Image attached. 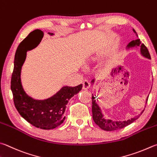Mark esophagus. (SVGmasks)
Here are the masks:
<instances>
[{
    "instance_id": "obj_1",
    "label": "esophagus",
    "mask_w": 157,
    "mask_h": 157,
    "mask_svg": "<svg viewBox=\"0 0 157 157\" xmlns=\"http://www.w3.org/2000/svg\"><path fill=\"white\" fill-rule=\"evenodd\" d=\"M82 84H83V89L84 90H88V88H90V83L87 79H85V80L83 82V83H82Z\"/></svg>"
}]
</instances>
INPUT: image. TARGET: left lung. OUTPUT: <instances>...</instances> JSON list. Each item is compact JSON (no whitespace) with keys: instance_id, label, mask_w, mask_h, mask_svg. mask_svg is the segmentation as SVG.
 Returning a JSON list of instances; mask_svg holds the SVG:
<instances>
[{"instance_id":"obj_1","label":"left lung","mask_w":157,"mask_h":157,"mask_svg":"<svg viewBox=\"0 0 157 157\" xmlns=\"http://www.w3.org/2000/svg\"><path fill=\"white\" fill-rule=\"evenodd\" d=\"M134 33L136 34V36L138 37L137 33L135 31V30L133 29ZM132 48H139L140 49V53L142 56H144V58L147 59H151V57L150 55L149 51H148L147 47L145 46L144 44H142L140 39H136L135 40L131 41L129 44L127 45L126 49H132ZM95 79H93L91 81V84H94L95 83ZM148 97L146 99V103L147 104ZM98 100V99H97ZM144 110L141 111V113L139 114V115L135 116V117L131 118L130 119H128V120L125 121H113L111 119H106L104 118V114L102 113V111L101 110L100 107L99 106L96 101L95 98L94 97L93 94H92V113H93V121H95V123L98 125V126L101 128L102 130H106V131H114V130H117L119 129H121L124 127H126L130 124L133 123L134 121L136 120L140 115L143 113Z\"/></svg>"}]
</instances>
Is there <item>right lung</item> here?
Listing matches in <instances>:
<instances>
[{"instance_id":"add662e5","label":"right lung","mask_w":157,"mask_h":157,"mask_svg":"<svg viewBox=\"0 0 157 157\" xmlns=\"http://www.w3.org/2000/svg\"><path fill=\"white\" fill-rule=\"evenodd\" d=\"M50 36L53 33H48ZM44 33L40 29L31 32L17 48L14 58V67L11 79L15 107L22 117L36 128L44 130L53 129L63 123L64 112L69 99L82 90V84L72 87L64 86L55 95L45 99H36L25 93L21 82V69L26 59L28 42Z\"/></svg>"}]
</instances>
